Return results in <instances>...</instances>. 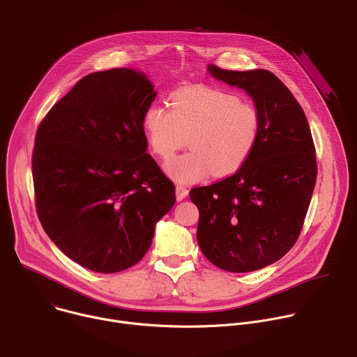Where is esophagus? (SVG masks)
<instances>
[{"label":"esophagus","mask_w":357,"mask_h":357,"mask_svg":"<svg viewBox=\"0 0 357 357\" xmlns=\"http://www.w3.org/2000/svg\"><path fill=\"white\" fill-rule=\"evenodd\" d=\"M176 199L178 200H183L186 196H188V189L183 186V185H176Z\"/></svg>","instance_id":"obj_1"}]
</instances>
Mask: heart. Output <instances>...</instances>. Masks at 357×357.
Returning a JSON list of instances; mask_svg holds the SVG:
<instances>
[{"label":"heart","instance_id":"b5f03b06","mask_svg":"<svg viewBox=\"0 0 357 357\" xmlns=\"http://www.w3.org/2000/svg\"><path fill=\"white\" fill-rule=\"evenodd\" d=\"M260 113L236 94L212 86H192L169 96V110L151 105L142 116L148 146L169 160L188 144L190 151L165 165L167 174L192 183L212 174L237 172L250 158L260 135Z\"/></svg>","mask_w":357,"mask_h":357}]
</instances>
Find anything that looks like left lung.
<instances>
[{"label":"left lung","instance_id":"left-lung-1","mask_svg":"<svg viewBox=\"0 0 357 357\" xmlns=\"http://www.w3.org/2000/svg\"><path fill=\"white\" fill-rule=\"evenodd\" d=\"M209 72L252 97L261 127L236 174L190 189L199 209L196 238L216 267L250 273L278 261L296 243L317 182L315 145L302 107L274 73L215 65Z\"/></svg>","mask_w":357,"mask_h":357}]
</instances>
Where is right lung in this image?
I'll list each match as a JSON object with an SVG mask.
<instances>
[{
	"label": "right lung",
	"instance_id": "1",
	"mask_svg": "<svg viewBox=\"0 0 357 357\" xmlns=\"http://www.w3.org/2000/svg\"><path fill=\"white\" fill-rule=\"evenodd\" d=\"M157 93L132 69L80 79L35 135L32 178L39 222L69 259L119 273L148 251L175 185L148 152L142 116Z\"/></svg>",
	"mask_w": 357,
	"mask_h": 357
}]
</instances>
